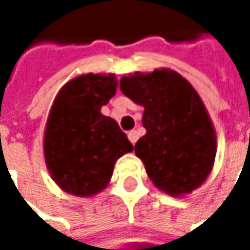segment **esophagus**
<instances>
[{
    "label": "esophagus",
    "instance_id": "esophagus-1",
    "mask_svg": "<svg viewBox=\"0 0 250 250\" xmlns=\"http://www.w3.org/2000/svg\"><path fill=\"white\" fill-rule=\"evenodd\" d=\"M127 138H129V141H130L132 144H136V141H138V138H139V133H138L136 130H130V132L127 133Z\"/></svg>",
    "mask_w": 250,
    "mask_h": 250
}]
</instances>
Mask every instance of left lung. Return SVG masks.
Here are the masks:
<instances>
[{
	"mask_svg": "<svg viewBox=\"0 0 250 250\" xmlns=\"http://www.w3.org/2000/svg\"><path fill=\"white\" fill-rule=\"evenodd\" d=\"M120 88L144 106L146 133L136 142L135 152L152 184L173 197L197 189L212 172L216 133L195 88L167 68L124 75Z\"/></svg>",
	"mask_w": 250,
	"mask_h": 250,
	"instance_id": "1",
	"label": "left lung"
}]
</instances>
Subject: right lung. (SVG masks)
I'll list each match as a JSON object with an SVG mask.
<instances>
[{
    "label": "right lung",
    "mask_w": 250,
    "mask_h": 250,
    "mask_svg": "<svg viewBox=\"0 0 250 250\" xmlns=\"http://www.w3.org/2000/svg\"><path fill=\"white\" fill-rule=\"evenodd\" d=\"M114 74H83L69 80L53 102L44 130V160L58 187L92 197L111 181L115 162L133 145L101 108L117 92Z\"/></svg>",
    "instance_id": "add662e5"
}]
</instances>
